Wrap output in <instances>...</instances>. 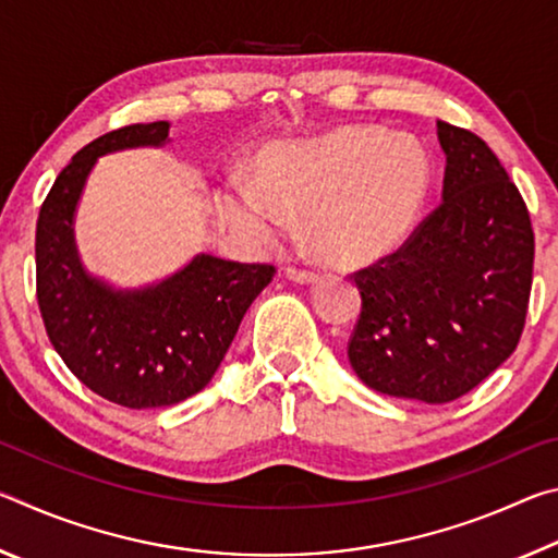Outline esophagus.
<instances>
[{"mask_svg": "<svg viewBox=\"0 0 558 558\" xmlns=\"http://www.w3.org/2000/svg\"><path fill=\"white\" fill-rule=\"evenodd\" d=\"M286 276L295 282H315L319 278L315 270H305V268H295V266H288Z\"/></svg>", "mask_w": 558, "mask_h": 558, "instance_id": "obj_1", "label": "esophagus"}]
</instances>
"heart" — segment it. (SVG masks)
Listing matches in <instances>:
<instances>
[{
  "label": "heart",
  "instance_id": "heart-1",
  "mask_svg": "<svg viewBox=\"0 0 558 558\" xmlns=\"http://www.w3.org/2000/svg\"><path fill=\"white\" fill-rule=\"evenodd\" d=\"M430 165L405 135L342 128L260 155L253 184L221 194V214L253 245L276 243L302 216L305 233L339 263H366L399 245L426 202Z\"/></svg>",
  "mask_w": 558,
  "mask_h": 558
}]
</instances>
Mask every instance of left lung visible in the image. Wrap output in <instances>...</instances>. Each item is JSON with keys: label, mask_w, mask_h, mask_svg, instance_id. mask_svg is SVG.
Here are the masks:
<instances>
[{"label": "left lung", "mask_w": 558, "mask_h": 558, "mask_svg": "<svg viewBox=\"0 0 558 558\" xmlns=\"http://www.w3.org/2000/svg\"><path fill=\"white\" fill-rule=\"evenodd\" d=\"M442 202L399 251L354 272L362 313L347 356L369 389L448 403L522 337L534 270L526 204L475 132L438 122Z\"/></svg>", "instance_id": "8db88e82"}]
</instances>
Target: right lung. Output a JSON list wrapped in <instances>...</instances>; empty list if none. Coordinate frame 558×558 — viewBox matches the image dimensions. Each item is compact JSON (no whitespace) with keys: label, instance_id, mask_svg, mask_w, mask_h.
<instances>
[{"label":"right lung","instance_id":"obj_1","mask_svg":"<svg viewBox=\"0 0 558 558\" xmlns=\"http://www.w3.org/2000/svg\"><path fill=\"white\" fill-rule=\"evenodd\" d=\"M169 122L106 132L56 177L36 221V300L46 335L78 381L125 409H159L199 393L219 369L239 325L276 276L268 263L196 256L143 290L88 276L73 241V214L98 157L165 145Z\"/></svg>","mask_w":558,"mask_h":558}]
</instances>
